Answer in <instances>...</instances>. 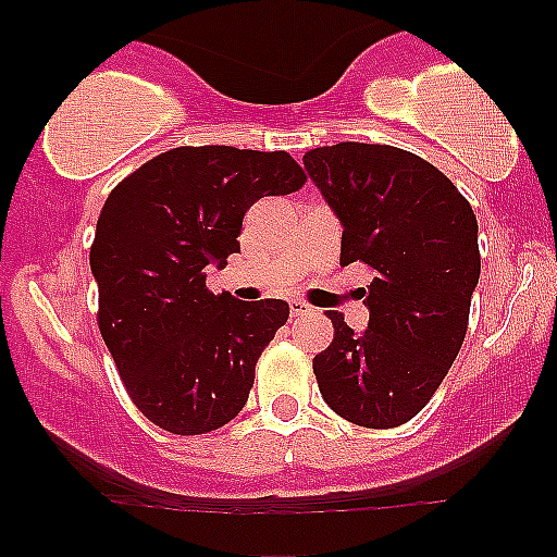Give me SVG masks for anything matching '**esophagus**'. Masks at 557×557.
Listing matches in <instances>:
<instances>
[{"instance_id":"esophagus-1","label":"esophagus","mask_w":557,"mask_h":557,"mask_svg":"<svg viewBox=\"0 0 557 557\" xmlns=\"http://www.w3.org/2000/svg\"><path fill=\"white\" fill-rule=\"evenodd\" d=\"M311 311V306H306L304 300H290V317H306Z\"/></svg>"}]
</instances>
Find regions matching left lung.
<instances>
[{
  "instance_id": "8db88e82",
  "label": "left lung",
  "mask_w": 557,
  "mask_h": 557,
  "mask_svg": "<svg viewBox=\"0 0 557 557\" xmlns=\"http://www.w3.org/2000/svg\"><path fill=\"white\" fill-rule=\"evenodd\" d=\"M304 168L343 225L341 264L374 270L367 330L330 311L335 337L314 356L319 393L354 424L400 426L463 345L482 270L476 216L443 172L395 146L345 140L311 149Z\"/></svg>"
}]
</instances>
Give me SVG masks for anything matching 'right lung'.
I'll use <instances>...</instances> for the list:
<instances>
[{"instance_id":"obj_1","label":"right lung","mask_w":557,"mask_h":557,"mask_svg":"<svg viewBox=\"0 0 557 557\" xmlns=\"http://www.w3.org/2000/svg\"><path fill=\"white\" fill-rule=\"evenodd\" d=\"M304 183L285 151L181 146L107 198L91 246L99 330L138 411L162 430L212 432L246 406L290 306L214 296L207 277L240 253L243 216L259 198Z\"/></svg>"}]
</instances>
